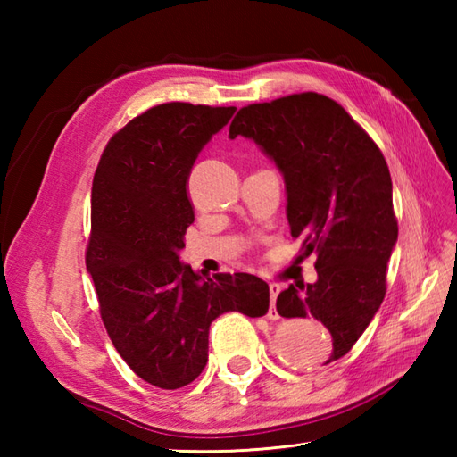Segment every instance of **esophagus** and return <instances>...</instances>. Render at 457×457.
I'll return each instance as SVG.
<instances>
[{"mask_svg": "<svg viewBox=\"0 0 457 457\" xmlns=\"http://www.w3.org/2000/svg\"><path fill=\"white\" fill-rule=\"evenodd\" d=\"M269 290H270V308H269V312H267V318H270V320H278L280 316H278V312H277L275 300H277V296H278V293H280V285H277V283H270V285H269Z\"/></svg>", "mask_w": 457, "mask_h": 457, "instance_id": "esophagus-1", "label": "esophagus"}]
</instances>
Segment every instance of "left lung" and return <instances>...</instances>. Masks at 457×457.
Wrapping results in <instances>:
<instances>
[{"mask_svg": "<svg viewBox=\"0 0 457 457\" xmlns=\"http://www.w3.org/2000/svg\"><path fill=\"white\" fill-rule=\"evenodd\" d=\"M239 135L277 164L290 234L304 239V255H318L316 283L288 285L277 312L324 324L332 336L328 365L353 347L385 298L399 237L389 167L352 115L314 92L241 108L229 139Z\"/></svg>", "mask_w": 457, "mask_h": 457, "instance_id": "1", "label": "left lung"}]
</instances>
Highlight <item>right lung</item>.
Wrapping results in <instances>:
<instances>
[{
    "mask_svg": "<svg viewBox=\"0 0 457 457\" xmlns=\"http://www.w3.org/2000/svg\"><path fill=\"white\" fill-rule=\"evenodd\" d=\"M234 113L154 105L113 135L94 174L86 269L118 353L159 389H180L202 373L218 316L236 310L259 318L269 310L265 280L249 273L210 278L179 257L194 221L190 170Z\"/></svg>",
    "mask_w": 457,
    "mask_h": 457,
    "instance_id": "1",
    "label": "right lung"
}]
</instances>
